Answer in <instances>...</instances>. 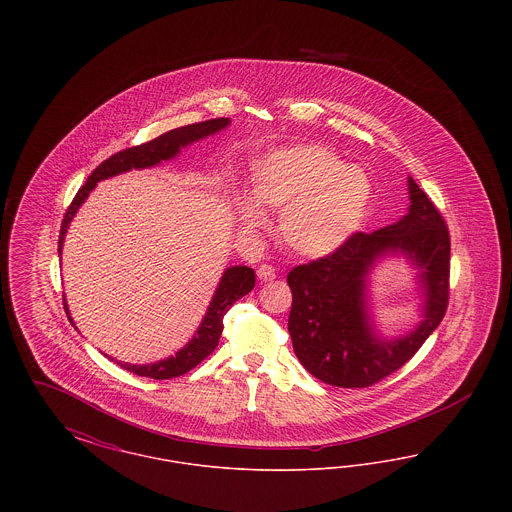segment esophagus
<instances>
[{
	"label": "esophagus",
	"mask_w": 512,
	"mask_h": 512,
	"mask_svg": "<svg viewBox=\"0 0 512 512\" xmlns=\"http://www.w3.org/2000/svg\"><path fill=\"white\" fill-rule=\"evenodd\" d=\"M257 276H259L261 282H270V280L276 278V268L272 267V265H261L259 270H257Z\"/></svg>",
	"instance_id": "esophagus-1"
}]
</instances>
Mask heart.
Segmentation results:
<instances>
[{"instance_id":"heart-1","label":"heart","mask_w":512,"mask_h":512,"mask_svg":"<svg viewBox=\"0 0 512 512\" xmlns=\"http://www.w3.org/2000/svg\"><path fill=\"white\" fill-rule=\"evenodd\" d=\"M253 195L261 207L284 213L282 238L305 257L338 251L365 222L372 184L365 171L347 167L340 155L322 146H297L267 155L253 178ZM249 226L263 215L242 205Z\"/></svg>"}]
</instances>
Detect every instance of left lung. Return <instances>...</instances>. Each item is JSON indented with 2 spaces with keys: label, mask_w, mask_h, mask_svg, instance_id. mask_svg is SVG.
<instances>
[{
  "label": "left lung",
  "mask_w": 512,
  "mask_h": 512,
  "mask_svg": "<svg viewBox=\"0 0 512 512\" xmlns=\"http://www.w3.org/2000/svg\"><path fill=\"white\" fill-rule=\"evenodd\" d=\"M409 215L372 234L355 232L338 251L292 268L288 332L299 363L338 388H368L409 363L445 317L451 238L438 207L409 178ZM401 248L423 268L427 315L413 335L378 341L365 322L364 276L384 251Z\"/></svg>",
  "instance_id": "left-lung-1"
}]
</instances>
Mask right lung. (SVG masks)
<instances>
[{"label": "right lung", "instance_id": "right-lung-1", "mask_svg": "<svg viewBox=\"0 0 512 512\" xmlns=\"http://www.w3.org/2000/svg\"><path fill=\"white\" fill-rule=\"evenodd\" d=\"M228 119H211V121L195 122L188 126H180L169 130L165 134H161L155 140H149L146 144L140 146L128 147L117 151L115 155H111L109 159H105L94 172L88 176L86 184L74 195L63 222H61V230H59V251L63 247L65 240V232L69 228V222L73 220L76 209L80 207V203L88 197V194L94 190V186L99 180H105L109 176L121 174V172L130 171V169H144V167H153L165 159H171L180 147L188 146L195 140H201L213 132H219L226 124ZM255 286V272L249 267H232L228 268L220 280L219 288L215 292V297L207 309V315L203 318L199 330L195 332L194 340L190 341L184 349H180L176 353V357L165 359L161 363H153V365H122L121 361H117V365L134 372L138 376H146L153 380H169L182 376L186 372H190L194 366L199 365L205 357H209L217 345H219L220 334H222V320L224 315L230 311V307L242 299L245 293L251 292ZM67 307V305H65ZM71 320V317H69ZM113 361V359H111Z\"/></svg>", "mask_w": 512, "mask_h": 512}]
</instances>
